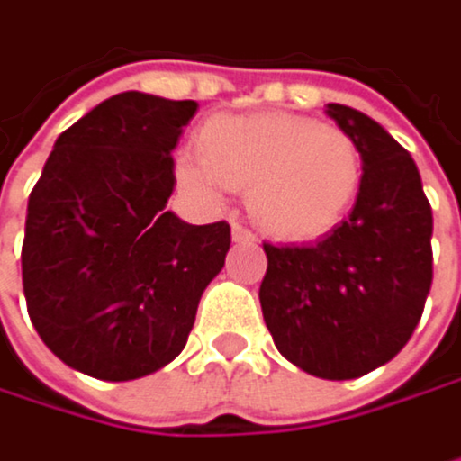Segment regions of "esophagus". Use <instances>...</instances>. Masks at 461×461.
<instances>
[{"label":"esophagus","mask_w":461,"mask_h":461,"mask_svg":"<svg viewBox=\"0 0 461 461\" xmlns=\"http://www.w3.org/2000/svg\"><path fill=\"white\" fill-rule=\"evenodd\" d=\"M233 241H239V244H255L258 241V236L249 230V228H244V225H233Z\"/></svg>","instance_id":"34e87169"}]
</instances>
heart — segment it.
<instances>
[{"label":"heart","instance_id":"1","mask_svg":"<svg viewBox=\"0 0 461 461\" xmlns=\"http://www.w3.org/2000/svg\"><path fill=\"white\" fill-rule=\"evenodd\" d=\"M195 155L176 163L179 182L209 198L222 187L247 193L252 220L282 241L330 233L362 182L359 147L344 128L293 113L209 117Z\"/></svg>","mask_w":461,"mask_h":461}]
</instances>
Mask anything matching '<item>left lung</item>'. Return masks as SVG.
I'll list each match as a JSON object with an SVG mask.
<instances>
[{
  "instance_id": "obj_1",
  "label": "left lung",
  "mask_w": 461,
  "mask_h": 461,
  "mask_svg": "<svg viewBox=\"0 0 461 461\" xmlns=\"http://www.w3.org/2000/svg\"><path fill=\"white\" fill-rule=\"evenodd\" d=\"M357 141L351 214L317 244H263L266 328L301 370L346 381L389 362L413 336L432 287V206L419 168L375 120L328 104Z\"/></svg>"
}]
</instances>
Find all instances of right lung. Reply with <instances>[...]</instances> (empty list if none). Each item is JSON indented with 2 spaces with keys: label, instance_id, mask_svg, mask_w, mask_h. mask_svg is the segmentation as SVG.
Segmentation results:
<instances>
[{
  "label": "right lung",
  "instance_id": "obj_1",
  "mask_svg": "<svg viewBox=\"0 0 461 461\" xmlns=\"http://www.w3.org/2000/svg\"><path fill=\"white\" fill-rule=\"evenodd\" d=\"M195 102L125 91L69 125L37 179L21 249L34 330L69 367L131 381L187 344L198 301L222 271L230 225L166 209Z\"/></svg>",
  "mask_w": 461,
  "mask_h": 461
}]
</instances>
